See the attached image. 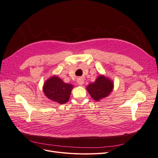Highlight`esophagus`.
<instances>
[{
	"label": "esophagus",
	"instance_id": "1",
	"mask_svg": "<svg viewBox=\"0 0 158 158\" xmlns=\"http://www.w3.org/2000/svg\"><path fill=\"white\" fill-rule=\"evenodd\" d=\"M77 83H78V85H79L81 86V85H82L84 84L85 81H84V79H83L80 77V78H78V79H77Z\"/></svg>",
	"mask_w": 158,
	"mask_h": 158
}]
</instances>
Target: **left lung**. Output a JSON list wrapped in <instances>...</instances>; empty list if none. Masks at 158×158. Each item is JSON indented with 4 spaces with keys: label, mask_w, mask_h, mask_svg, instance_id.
<instances>
[{
    "label": "left lung",
    "mask_w": 158,
    "mask_h": 158,
    "mask_svg": "<svg viewBox=\"0 0 158 158\" xmlns=\"http://www.w3.org/2000/svg\"><path fill=\"white\" fill-rule=\"evenodd\" d=\"M114 84L112 80L104 75H100L95 81L91 82L87 87L88 92L95 101H99L108 96L113 89Z\"/></svg>",
    "instance_id": "obj_1"
}]
</instances>
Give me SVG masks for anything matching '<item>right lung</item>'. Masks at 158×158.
Returning a JSON list of instances; mask_svg holds the SVG:
<instances>
[{
  "mask_svg": "<svg viewBox=\"0 0 158 158\" xmlns=\"http://www.w3.org/2000/svg\"><path fill=\"white\" fill-rule=\"evenodd\" d=\"M73 88L72 85L65 83L60 77L53 76L44 82L43 92L50 100L63 104L69 101Z\"/></svg>",
  "mask_w": 158,
  "mask_h": 158,
  "instance_id": "add662e5",
  "label": "right lung"
}]
</instances>
